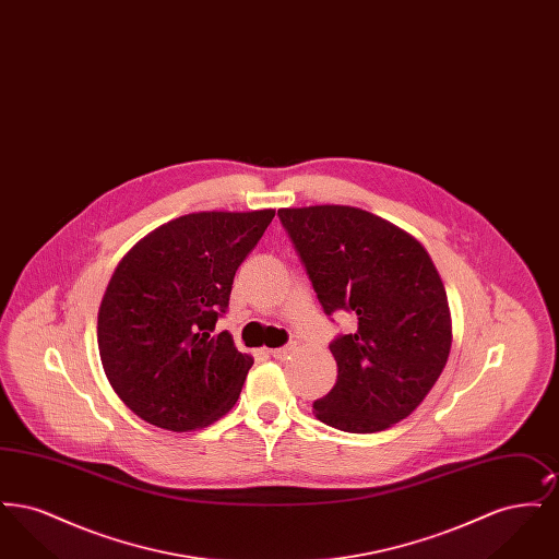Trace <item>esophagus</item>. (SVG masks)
<instances>
[{
    "label": "esophagus",
    "mask_w": 559,
    "mask_h": 559,
    "mask_svg": "<svg viewBox=\"0 0 559 559\" xmlns=\"http://www.w3.org/2000/svg\"><path fill=\"white\" fill-rule=\"evenodd\" d=\"M293 352H295V346H285V347H276V349H270V356L272 358H276V360H285V358H289Z\"/></svg>",
    "instance_id": "esophagus-1"
}]
</instances>
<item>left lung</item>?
<instances>
[{"label": "left lung", "instance_id": "1", "mask_svg": "<svg viewBox=\"0 0 559 559\" xmlns=\"http://www.w3.org/2000/svg\"><path fill=\"white\" fill-rule=\"evenodd\" d=\"M322 310L356 331L331 344L337 381L314 402L322 424L372 433L406 419L444 371L451 308L426 247L396 224L349 205L278 210Z\"/></svg>", "mask_w": 559, "mask_h": 559}]
</instances>
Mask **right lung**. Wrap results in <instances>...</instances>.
Listing matches in <instances>:
<instances>
[{
  "mask_svg": "<svg viewBox=\"0 0 559 559\" xmlns=\"http://www.w3.org/2000/svg\"><path fill=\"white\" fill-rule=\"evenodd\" d=\"M274 210L197 212L160 224L115 267L98 310L108 383L140 419L192 431L239 400L251 354L215 333L242 260Z\"/></svg>",
  "mask_w": 559,
  "mask_h": 559,
  "instance_id": "1",
  "label": "right lung"
}]
</instances>
